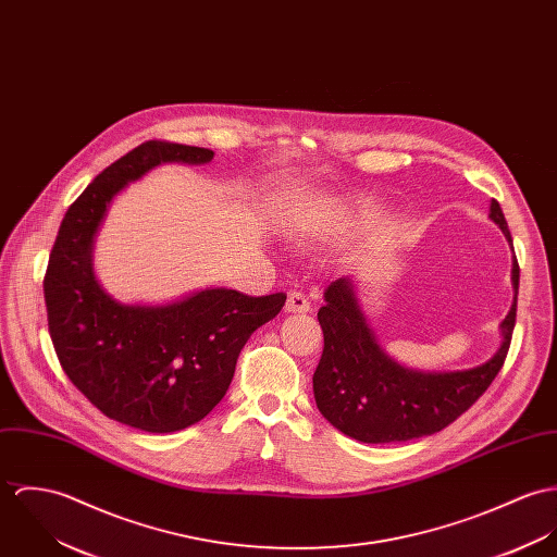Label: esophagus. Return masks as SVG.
<instances>
[{
	"instance_id": "1",
	"label": "esophagus",
	"mask_w": 557,
	"mask_h": 557,
	"mask_svg": "<svg viewBox=\"0 0 557 557\" xmlns=\"http://www.w3.org/2000/svg\"><path fill=\"white\" fill-rule=\"evenodd\" d=\"M311 309L308 297L304 293H290L286 301V311L288 313H308Z\"/></svg>"
}]
</instances>
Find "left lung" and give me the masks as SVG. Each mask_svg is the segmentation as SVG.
Instances as JSON below:
<instances>
[{
    "instance_id": "1",
    "label": "left lung",
    "mask_w": 557,
    "mask_h": 557,
    "mask_svg": "<svg viewBox=\"0 0 557 557\" xmlns=\"http://www.w3.org/2000/svg\"><path fill=\"white\" fill-rule=\"evenodd\" d=\"M490 218L512 246L499 202ZM515 301L502 322V346L472 370L417 371L395 363L375 342L359 308L355 284L339 277L324 290L318 322L324 335L320 363L313 371V397L322 417L339 432L368 444L408 442L432 435L457 421L494 382L508 355L515 320L519 264L512 260Z\"/></svg>"
}]
</instances>
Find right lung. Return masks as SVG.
I'll return each mask as SVG.
<instances>
[{
	"label": "right lung",
	"mask_w": 557,
	"mask_h": 557,
	"mask_svg": "<svg viewBox=\"0 0 557 557\" xmlns=\"http://www.w3.org/2000/svg\"><path fill=\"white\" fill-rule=\"evenodd\" d=\"M211 160L205 147L138 145L70 205L51 249L45 301L63 371L102 414L140 432H180L205 419L226 395L249 335L286 304L284 293L207 288L169 306H124L100 288L91 249L111 200L160 164Z\"/></svg>",
	"instance_id": "1"
}]
</instances>
